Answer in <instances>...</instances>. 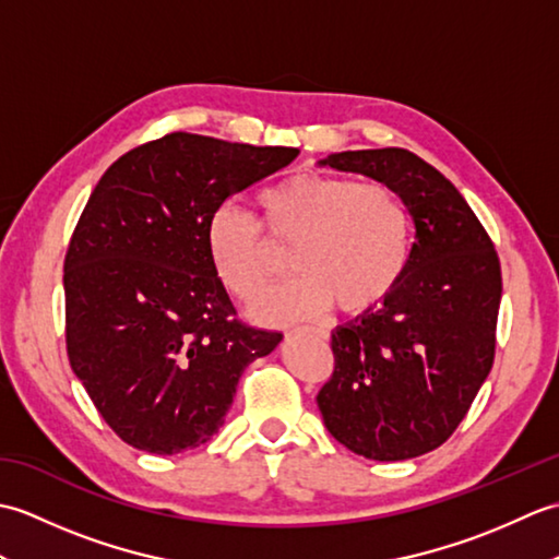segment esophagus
I'll return each mask as SVG.
<instances>
[{
    "label": "esophagus",
    "mask_w": 559,
    "mask_h": 559,
    "mask_svg": "<svg viewBox=\"0 0 559 559\" xmlns=\"http://www.w3.org/2000/svg\"><path fill=\"white\" fill-rule=\"evenodd\" d=\"M295 334H314L319 338H326V331H322V329H298Z\"/></svg>",
    "instance_id": "esophagus-1"
}]
</instances>
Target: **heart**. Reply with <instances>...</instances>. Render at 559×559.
<instances>
[{"instance_id": "heart-1", "label": "heart", "mask_w": 559, "mask_h": 559, "mask_svg": "<svg viewBox=\"0 0 559 559\" xmlns=\"http://www.w3.org/2000/svg\"><path fill=\"white\" fill-rule=\"evenodd\" d=\"M259 221L233 204L211 213L213 266L235 298L257 302L289 252L300 273L257 307L266 324L314 319L336 307L362 317L382 307L406 276L411 213L394 187L324 173H293L257 197Z\"/></svg>"}]
</instances>
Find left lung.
<instances>
[{
	"label": "left lung",
	"instance_id": "left-lung-1",
	"mask_svg": "<svg viewBox=\"0 0 559 559\" xmlns=\"http://www.w3.org/2000/svg\"><path fill=\"white\" fill-rule=\"evenodd\" d=\"M322 165L394 187L415 242L391 298L331 334L334 374L319 411L355 454L415 459L454 435L492 370L500 257L459 189L415 153L343 151Z\"/></svg>",
	"mask_w": 559,
	"mask_h": 559
}]
</instances>
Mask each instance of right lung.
<instances>
[{
  "label": "right lung",
  "mask_w": 559,
  "mask_h": 559,
  "mask_svg": "<svg viewBox=\"0 0 559 559\" xmlns=\"http://www.w3.org/2000/svg\"><path fill=\"white\" fill-rule=\"evenodd\" d=\"M298 153L173 132L93 189L64 257L67 355L122 442L160 456L206 444L245 367L283 341L237 319L209 221Z\"/></svg>",
  "instance_id": "add662e5"
}]
</instances>
